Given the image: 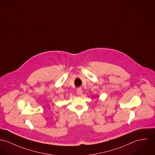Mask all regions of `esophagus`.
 Returning <instances> with one entry per match:
<instances>
[{
  "label": "esophagus",
  "instance_id": "1",
  "mask_svg": "<svg viewBox=\"0 0 155 155\" xmlns=\"http://www.w3.org/2000/svg\"><path fill=\"white\" fill-rule=\"evenodd\" d=\"M77 93L78 94L81 95L82 93H83V90H82L81 88H78L77 89Z\"/></svg>",
  "mask_w": 155,
  "mask_h": 155
}]
</instances>
